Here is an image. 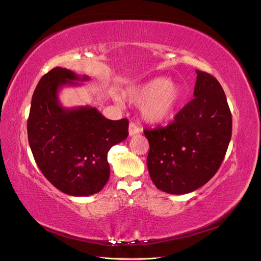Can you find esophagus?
Wrapping results in <instances>:
<instances>
[{"instance_id": "34e87169", "label": "esophagus", "mask_w": 261, "mask_h": 261, "mask_svg": "<svg viewBox=\"0 0 261 261\" xmlns=\"http://www.w3.org/2000/svg\"><path fill=\"white\" fill-rule=\"evenodd\" d=\"M140 131H141V127H139V125L135 123V122H131V123L129 124V135H130V137L138 135Z\"/></svg>"}]
</instances>
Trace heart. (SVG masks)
I'll return each instance as SVG.
<instances>
[{
  "mask_svg": "<svg viewBox=\"0 0 261 261\" xmlns=\"http://www.w3.org/2000/svg\"><path fill=\"white\" fill-rule=\"evenodd\" d=\"M131 96L136 102L143 103L142 114L146 120L160 123L173 116L182 98V91L166 77H157L137 87Z\"/></svg>",
  "mask_w": 261,
  "mask_h": 261,
  "instance_id": "b5f03b06",
  "label": "heart"
}]
</instances>
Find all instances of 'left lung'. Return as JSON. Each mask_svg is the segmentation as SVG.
<instances>
[{
	"mask_svg": "<svg viewBox=\"0 0 261 261\" xmlns=\"http://www.w3.org/2000/svg\"><path fill=\"white\" fill-rule=\"evenodd\" d=\"M194 98L167 126L145 129L149 175L160 191L187 194L212 178L222 164L232 135V115L222 86L196 70Z\"/></svg>",
	"mask_w": 261,
	"mask_h": 261,
	"instance_id": "obj_1",
	"label": "left lung"
}]
</instances>
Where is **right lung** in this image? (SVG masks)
Wrapping results in <instances>:
<instances>
[{
    "label": "right lung",
    "mask_w": 261,
    "mask_h": 261,
    "mask_svg": "<svg viewBox=\"0 0 261 261\" xmlns=\"http://www.w3.org/2000/svg\"><path fill=\"white\" fill-rule=\"evenodd\" d=\"M87 80L66 68L48 71L33 93L27 124L39 169L55 187L71 196H88L102 190L110 178L108 152L129 135L127 119L113 121L95 108L60 105V88Z\"/></svg>",
    "instance_id": "obj_1"
}]
</instances>
